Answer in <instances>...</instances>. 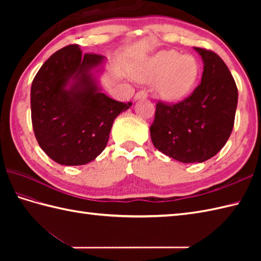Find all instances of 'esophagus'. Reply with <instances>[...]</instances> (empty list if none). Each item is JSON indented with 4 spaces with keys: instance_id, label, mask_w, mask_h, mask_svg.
<instances>
[{
    "instance_id": "34e87169",
    "label": "esophagus",
    "mask_w": 261,
    "mask_h": 261,
    "mask_svg": "<svg viewBox=\"0 0 261 261\" xmlns=\"http://www.w3.org/2000/svg\"><path fill=\"white\" fill-rule=\"evenodd\" d=\"M148 96V94L146 91H139L136 95H135V99H140V98H146Z\"/></svg>"
}]
</instances>
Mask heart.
I'll return each instance as SVG.
<instances>
[{"label":"heart","instance_id":"1","mask_svg":"<svg viewBox=\"0 0 261 261\" xmlns=\"http://www.w3.org/2000/svg\"><path fill=\"white\" fill-rule=\"evenodd\" d=\"M135 75L141 81L158 80V95L167 102H179L190 95L195 87L199 64L191 55L163 50L149 59Z\"/></svg>","mask_w":261,"mask_h":261}]
</instances>
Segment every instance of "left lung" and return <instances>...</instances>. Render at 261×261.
<instances>
[{"label":"left lung","mask_w":261,"mask_h":261,"mask_svg":"<svg viewBox=\"0 0 261 261\" xmlns=\"http://www.w3.org/2000/svg\"><path fill=\"white\" fill-rule=\"evenodd\" d=\"M204 63L202 82L178 103L159 101L150 125L153 146L180 163H203L215 156L233 129L238 88L219 55L194 48Z\"/></svg>","instance_id":"obj_1"}]
</instances>
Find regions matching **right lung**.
I'll return each instance as SVG.
<instances>
[{"label": "right lung", "mask_w": 261, "mask_h": 261, "mask_svg": "<svg viewBox=\"0 0 261 261\" xmlns=\"http://www.w3.org/2000/svg\"><path fill=\"white\" fill-rule=\"evenodd\" d=\"M79 45L56 51L41 66L31 85V120L39 146L54 162L85 165L101 153L116 116L132 103L101 92L92 70L103 63Z\"/></svg>", "instance_id": "obj_1"}]
</instances>
